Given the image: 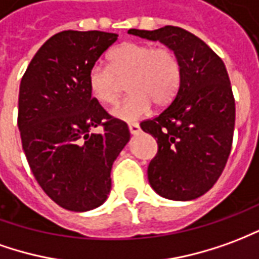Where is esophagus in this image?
<instances>
[{"label":"esophagus","instance_id":"obj_1","mask_svg":"<svg viewBox=\"0 0 259 259\" xmlns=\"http://www.w3.org/2000/svg\"><path fill=\"white\" fill-rule=\"evenodd\" d=\"M128 128H130V133L133 134V135H138V134L141 133V126H139V124H137V122L130 124V125H128Z\"/></svg>","mask_w":259,"mask_h":259}]
</instances>
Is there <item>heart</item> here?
Segmentation results:
<instances>
[{
  "mask_svg": "<svg viewBox=\"0 0 259 259\" xmlns=\"http://www.w3.org/2000/svg\"><path fill=\"white\" fill-rule=\"evenodd\" d=\"M109 65H95L88 74V86L97 102L113 106L120 100L126 82L131 95L113 109L122 121L142 118L152 109L166 107L174 100L181 83V62L168 46L126 41L107 56Z\"/></svg>",
  "mask_w": 259,
  "mask_h": 259,
  "instance_id": "1",
  "label": "heart"
}]
</instances>
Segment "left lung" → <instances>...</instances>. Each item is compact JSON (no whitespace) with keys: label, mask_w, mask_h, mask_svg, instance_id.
<instances>
[{"label":"left lung","mask_w":259,"mask_h":259,"mask_svg":"<svg viewBox=\"0 0 259 259\" xmlns=\"http://www.w3.org/2000/svg\"><path fill=\"white\" fill-rule=\"evenodd\" d=\"M128 33L159 40L181 62V83L174 100L141 128L157 142L148 179L159 195L191 201L221 177L233 144L236 104L222 58L195 34L177 26Z\"/></svg>","instance_id":"left-lung-1"}]
</instances>
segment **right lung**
<instances>
[{
  "label": "right lung",
  "instance_id": "right-lung-1",
  "mask_svg": "<svg viewBox=\"0 0 259 259\" xmlns=\"http://www.w3.org/2000/svg\"><path fill=\"white\" fill-rule=\"evenodd\" d=\"M118 37L64 30L41 46L22 76L18 126L41 190L61 208L86 212L107 199L111 167L130 141L124 121L100 106L88 74ZM102 126L104 133L91 130Z\"/></svg>",
  "mask_w": 259,
  "mask_h": 259
}]
</instances>
